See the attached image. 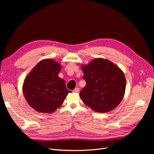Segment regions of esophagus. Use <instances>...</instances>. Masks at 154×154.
Returning a JSON list of instances; mask_svg holds the SVG:
<instances>
[{"instance_id": "obj_1", "label": "esophagus", "mask_w": 154, "mask_h": 154, "mask_svg": "<svg viewBox=\"0 0 154 154\" xmlns=\"http://www.w3.org/2000/svg\"><path fill=\"white\" fill-rule=\"evenodd\" d=\"M73 92H75V93H78V92H79V88H78V87L75 88V89H74V91H73Z\"/></svg>"}]
</instances>
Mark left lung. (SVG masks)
I'll return each mask as SVG.
<instances>
[{
  "label": "left lung",
  "instance_id": "1",
  "mask_svg": "<svg viewBox=\"0 0 154 154\" xmlns=\"http://www.w3.org/2000/svg\"><path fill=\"white\" fill-rule=\"evenodd\" d=\"M82 69L86 82L80 92L83 102L97 112L114 109L125 94L126 80L123 72L103 59H95Z\"/></svg>",
  "mask_w": 154,
  "mask_h": 154
}]
</instances>
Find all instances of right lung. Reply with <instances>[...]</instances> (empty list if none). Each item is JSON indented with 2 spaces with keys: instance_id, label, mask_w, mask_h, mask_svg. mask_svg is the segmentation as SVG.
<instances>
[{
  "instance_id": "obj_1",
  "label": "right lung",
  "mask_w": 154,
  "mask_h": 154,
  "mask_svg": "<svg viewBox=\"0 0 154 154\" xmlns=\"http://www.w3.org/2000/svg\"><path fill=\"white\" fill-rule=\"evenodd\" d=\"M60 69V65L54 60H42L24 80L23 93L25 99L38 112H54L71 92L63 79L58 77Z\"/></svg>"
}]
</instances>
